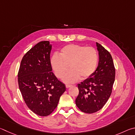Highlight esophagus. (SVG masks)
Masks as SVG:
<instances>
[{
    "mask_svg": "<svg viewBox=\"0 0 135 135\" xmlns=\"http://www.w3.org/2000/svg\"><path fill=\"white\" fill-rule=\"evenodd\" d=\"M70 86H72V85H66V88H69Z\"/></svg>",
    "mask_w": 135,
    "mask_h": 135,
    "instance_id": "1",
    "label": "esophagus"
}]
</instances>
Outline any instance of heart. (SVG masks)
I'll return each instance as SVG.
<instances>
[{"mask_svg": "<svg viewBox=\"0 0 135 135\" xmlns=\"http://www.w3.org/2000/svg\"><path fill=\"white\" fill-rule=\"evenodd\" d=\"M98 56L96 50L91 47L71 44L61 49L60 56L54 54L50 65L55 76L61 79L69 69L71 71L64 77L63 81L73 83L81 78H89L95 72Z\"/></svg>", "mask_w": 135, "mask_h": 135, "instance_id": "heart-1", "label": "heart"}]
</instances>
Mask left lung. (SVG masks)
I'll list each match as a JSON object with an SVG mask.
<instances>
[{"instance_id": "obj_1", "label": "left lung", "mask_w": 135, "mask_h": 135, "mask_svg": "<svg viewBox=\"0 0 135 135\" xmlns=\"http://www.w3.org/2000/svg\"><path fill=\"white\" fill-rule=\"evenodd\" d=\"M98 65L89 78L78 84L79 95L75 103L82 112L95 113L102 108L110 98L115 80V68L110 53L96 42Z\"/></svg>"}]
</instances>
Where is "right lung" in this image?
Listing matches in <instances>:
<instances>
[{
	"instance_id": "obj_1",
	"label": "right lung",
	"mask_w": 135,
	"mask_h": 135,
	"mask_svg": "<svg viewBox=\"0 0 135 135\" xmlns=\"http://www.w3.org/2000/svg\"><path fill=\"white\" fill-rule=\"evenodd\" d=\"M49 41L37 43L21 60L18 74L19 88L28 107L40 116L50 114L66 91L65 84L52 72Z\"/></svg>"
}]
</instances>
